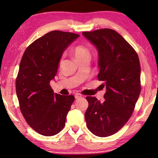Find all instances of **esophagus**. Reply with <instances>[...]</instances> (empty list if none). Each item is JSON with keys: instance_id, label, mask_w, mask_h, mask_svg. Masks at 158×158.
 <instances>
[{"instance_id": "1", "label": "esophagus", "mask_w": 158, "mask_h": 158, "mask_svg": "<svg viewBox=\"0 0 158 158\" xmlns=\"http://www.w3.org/2000/svg\"><path fill=\"white\" fill-rule=\"evenodd\" d=\"M74 97H75L76 99H79L81 98V95L80 94V93H76V94L74 95Z\"/></svg>"}]
</instances>
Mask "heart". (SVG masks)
I'll list each match as a JSON object with an SVG mask.
<instances>
[{
  "label": "heart",
  "mask_w": 158,
  "mask_h": 158,
  "mask_svg": "<svg viewBox=\"0 0 158 158\" xmlns=\"http://www.w3.org/2000/svg\"><path fill=\"white\" fill-rule=\"evenodd\" d=\"M73 53L74 56H75L76 59L77 60H80L82 59H85V58H90V51L87 47H85L83 45H77L73 49ZM62 62L61 60L60 63Z\"/></svg>",
  "instance_id": "heart-1"
}]
</instances>
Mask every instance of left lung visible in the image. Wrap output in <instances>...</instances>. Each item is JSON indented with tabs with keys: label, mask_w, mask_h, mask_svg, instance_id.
<instances>
[{
	"label": "left lung",
	"mask_w": 158,
	"mask_h": 158,
	"mask_svg": "<svg viewBox=\"0 0 158 158\" xmlns=\"http://www.w3.org/2000/svg\"><path fill=\"white\" fill-rule=\"evenodd\" d=\"M98 52V74L104 81L105 100L89 96L85 113L87 127L93 135L106 137L126 124L141 92V67L137 52L116 31L109 28L83 32Z\"/></svg>",
	"instance_id": "left-lung-1"
}]
</instances>
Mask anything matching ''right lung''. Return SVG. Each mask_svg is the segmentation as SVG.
Here are the masks:
<instances>
[{"mask_svg": "<svg viewBox=\"0 0 158 158\" xmlns=\"http://www.w3.org/2000/svg\"><path fill=\"white\" fill-rule=\"evenodd\" d=\"M79 35L53 31L26 48L16 79L19 107L27 123L42 135L59 133L74 100L73 95L53 93L50 81L57 73L63 53Z\"/></svg>", "mask_w": 158, "mask_h": 158, "instance_id": "obj_1", "label": "right lung"}]
</instances>
